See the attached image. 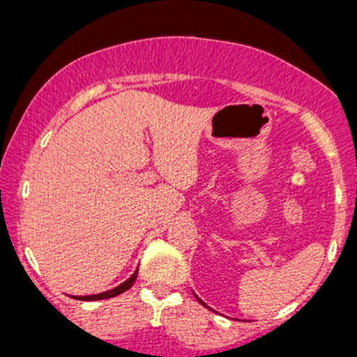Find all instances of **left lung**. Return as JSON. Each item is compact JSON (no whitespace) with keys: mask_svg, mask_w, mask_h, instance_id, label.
Returning a JSON list of instances; mask_svg holds the SVG:
<instances>
[{"mask_svg":"<svg viewBox=\"0 0 357 357\" xmlns=\"http://www.w3.org/2000/svg\"><path fill=\"white\" fill-rule=\"evenodd\" d=\"M195 297H196V298H198V301H199V302H202V304H203L204 307H208V305H206V304H204V302H203V301H202V298H199L198 296H195ZM208 309H210V307H208Z\"/></svg>","mask_w":357,"mask_h":357,"instance_id":"8db88e82","label":"left lung"}]
</instances>
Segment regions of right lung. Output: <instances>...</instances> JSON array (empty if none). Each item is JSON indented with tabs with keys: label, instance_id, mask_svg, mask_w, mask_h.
Segmentation results:
<instances>
[{
	"label": "right lung",
	"instance_id": "right-lung-1",
	"mask_svg": "<svg viewBox=\"0 0 357 357\" xmlns=\"http://www.w3.org/2000/svg\"><path fill=\"white\" fill-rule=\"evenodd\" d=\"M136 277H137V270L132 273V275L127 278L124 284L116 287V289L107 290V292H102V294H93V296H75L73 298H80V301H102V298L116 297V296H119V294L126 292L127 289H130V287H132V284H134V280H136Z\"/></svg>",
	"mask_w": 357,
	"mask_h": 357
}]
</instances>
